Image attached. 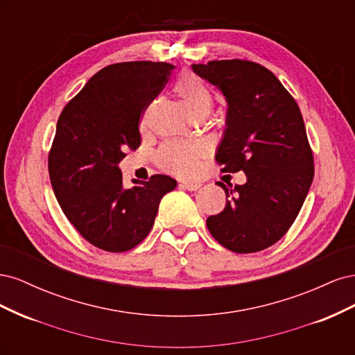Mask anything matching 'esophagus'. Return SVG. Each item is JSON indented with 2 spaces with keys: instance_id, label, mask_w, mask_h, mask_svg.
I'll use <instances>...</instances> for the list:
<instances>
[{
  "instance_id": "1",
  "label": "esophagus",
  "mask_w": 355,
  "mask_h": 355,
  "mask_svg": "<svg viewBox=\"0 0 355 355\" xmlns=\"http://www.w3.org/2000/svg\"><path fill=\"white\" fill-rule=\"evenodd\" d=\"M179 187L184 189H188V191H197L201 187V184L200 182H180Z\"/></svg>"
}]
</instances>
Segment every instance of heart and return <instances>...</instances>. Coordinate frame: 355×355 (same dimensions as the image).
<instances>
[{
  "mask_svg": "<svg viewBox=\"0 0 355 355\" xmlns=\"http://www.w3.org/2000/svg\"><path fill=\"white\" fill-rule=\"evenodd\" d=\"M176 92L185 103L189 115L207 114L213 108V94L196 75L185 73L176 83ZM206 153V148L197 142H166L158 151V163L167 171L189 176L197 170L198 158Z\"/></svg>",
  "mask_w": 355,
  "mask_h": 355,
  "instance_id": "heart-1",
  "label": "heart"
}]
</instances>
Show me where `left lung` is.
<instances>
[{
    "label": "left lung",
    "mask_w": 355,
    "mask_h": 355,
    "mask_svg": "<svg viewBox=\"0 0 355 355\" xmlns=\"http://www.w3.org/2000/svg\"><path fill=\"white\" fill-rule=\"evenodd\" d=\"M228 103L216 151L222 171H244V185L227 188V206L207 218L218 243L235 253L272 245L292 227L314 179V158L302 114L284 85L259 63L211 60L192 65Z\"/></svg>",
    "instance_id": "8db88e82"
}]
</instances>
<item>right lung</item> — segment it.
Listing matches in <instances>:
<instances>
[{
  "instance_id": "right-lung-1",
  "label": "right lung",
  "mask_w": 355,
  "mask_h": 355,
  "mask_svg": "<svg viewBox=\"0 0 355 355\" xmlns=\"http://www.w3.org/2000/svg\"><path fill=\"white\" fill-rule=\"evenodd\" d=\"M173 65L123 62L101 69L63 108L49 154L53 191L68 220L102 250L127 252L145 240L159 201L178 182L154 175L123 187L118 164L141 145L139 120Z\"/></svg>"
}]
</instances>
